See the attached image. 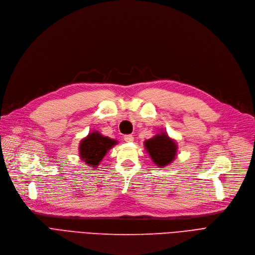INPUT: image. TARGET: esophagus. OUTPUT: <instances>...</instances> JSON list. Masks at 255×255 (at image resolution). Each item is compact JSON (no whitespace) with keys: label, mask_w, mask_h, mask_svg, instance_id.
Listing matches in <instances>:
<instances>
[{"label":"esophagus","mask_w":255,"mask_h":255,"mask_svg":"<svg viewBox=\"0 0 255 255\" xmlns=\"http://www.w3.org/2000/svg\"><path fill=\"white\" fill-rule=\"evenodd\" d=\"M124 139H125L126 142H132V141H134V136H132V135H126Z\"/></svg>","instance_id":"esophagus-1"}]
</instances>
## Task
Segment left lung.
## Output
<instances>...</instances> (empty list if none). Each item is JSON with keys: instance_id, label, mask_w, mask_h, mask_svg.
Instances as JSON below:
<instances>
[{"instance_id": "8db88e82", "label": "left lung", "mask_w": 255, "mask_h": 255, "mask_svg": "<svg viewBox=\"0 0 255 255\" xmlns=\"http://www.w3.org/2000/svg\"><path fill=\"white\" fill-rule=\"evenodd\" d=\"M144 146L149 153L152 162L159 167L169 165L176 156V142L169 138L165 131L145 141Z\"/></svg>"}]
</instances>
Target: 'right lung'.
Instances as JSON below:
<instances>
[{
    "mask_svg": "<svg viewBox=\"0 0 255 255\" xmlns=\"http://www.w3.org/2000/svg\"><path fill=\"white\" fill-rule=\"evenodd\" d=\"M117 141L101 135L99 131H93L84 138L80 143V157L89 167L99 166L108 150H110Z\"/></svg>",
    "mask_w": 255,
    "mask_h": 255,
    "instance_id": "obj_1",
    "label": "right lung"
}]
</instances>
